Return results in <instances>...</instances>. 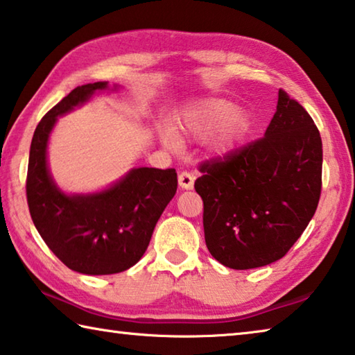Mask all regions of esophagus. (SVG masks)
I'll return each mask as SVG.
<instances>
[{
	"label": "esophagus",
	"mask_w": 355,
	"mask_h": 355,
	"mask_svg": "<svg viewBox=\"0 0 355 355\" xmlns=\"http://www.w3.org/2000/svg\"><path fill=\"white\" fill-rule=\"evenodd\" d=\"M178 183L183 189H192L194 188V175L191 172L183 171L178 173Z\"/></svg>",
	"instance_id": "1"
}]
</instances>
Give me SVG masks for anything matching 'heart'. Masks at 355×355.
<instances>
[{"instance_id": "obj_1", "label": "heart", "mask_w": 355, "mask_h": 355, "mask_svg": "<svg viewBox=\"0 0 355 355\" xmlns=\"http://www.w3.org/2000/svg\"><path fill=\"white\" fill-rule=\"evenodd\" d=\"M184 135L196 139H203L214 131L218 132L214 146L219 152H227L245 135L249 119L244 112L236 111L233 103L222 98H207L197 101L183 114L178 123ZM163 139L171 147H178V137L169 128L161 131Z\"/></svg>"}]
</instances>
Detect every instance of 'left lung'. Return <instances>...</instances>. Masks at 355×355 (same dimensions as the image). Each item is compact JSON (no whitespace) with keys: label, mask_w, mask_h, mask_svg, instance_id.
I'll return each mask as SVG.
<instances>
[{"label":"left lung","mask_w":355,"mask_h":355,"mask_svg":"<svg viewBox=\"0 0 355 355\" xmlns=\"http://www.w3.org/2000/svg\"><path fill=\"white\" fill-rule=\"evenodd\" d=\"M205 243L216 260L252 269L280 260L316 211L322 142L313 119L284 89L263 137L199 164Z\"/></svg>","instance_id":"left-lung-1"}]
</instances>
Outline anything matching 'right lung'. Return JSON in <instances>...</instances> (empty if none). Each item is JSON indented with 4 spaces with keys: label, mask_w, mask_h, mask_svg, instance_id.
I'll list each match as a JSON object with an SVG mask.
<instances>
[{
    "label": "right lung",
    "mask_w": 355,
    "mask_h": 355,
    "mask_svg": "<svg viewBox=\"0 0 355 355\" xmlns=\"http://www.w3.org/2000/svg\"><path fill=\"white\" fill-rule=\"evenodd\" d=\"M106 81L78 86L48 111L34 131L26 175L31 219L50 250L71 271L106 275L127 271L147 250L153 228L177 192L175 169L139 167L112 188L65 196L46 169L48 135L62 116Z\"/></svg>",
    "instance_id": "obj_1"
}]
</instances>
